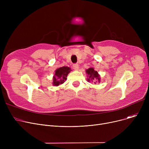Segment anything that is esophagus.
Masks as SVG:
<instances>
[{
	"label": "esophagus",
	"instance_id": "obj_1",
	"mask_svg": "<svg viewBox=\"0 0 149 149\" xmlns=\"http://www.w3.org/2000/svg\"><path fill=\"white\" fill-rule=\"evenodd\" d=\"M72 67H73L74 69H75V70L79 69V65H78V64H74L72 65Z\"/></svg>",
	"mask_w": 149,
	"mask_h": 149
}]
</instances>
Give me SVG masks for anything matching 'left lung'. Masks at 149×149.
<instances>
[{
	"mask_svg": "<svg viewBox=\"0 0 149 149\" xmlns=\"http://www.w3.org/2000/svg\"><path fill=\"white\" fill-rule=\"evenodd\" d=\"M86 72L88 75H89V79H88V81H92L94 82V83H96V80H98V82H100V77L99 75L98 74L97 71L94 70V69L91 68H89L88 69H87L86 70Z\"/></svg>",
	"mask_w": 149,
	"mask_h": 149,
	"instance_id": "left-lung-1",
	"label": "left lung"
}]
</instances>
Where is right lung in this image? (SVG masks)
<instances>
[{"mask_svg":"<svg viewBox=\"0 0 149 149\" xmlns=\"http://www.w3.org/2000/svg\"><path fill=\"white\" fill-rule=\"evenodd\" d=\"M70 69L69 67L63 66L59 68L56 70V73L54 77L53 84L58 86L63 83L66 80V77L70 71Z\"/></svg>","mask_w":149,"mask_h":149,"instance_id":"1","label":"right lung"}]
</instances>
